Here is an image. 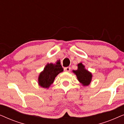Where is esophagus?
<instances>
[{
  "label": "esophagus",
  "mask_w": 124,
  "mask_h": 124,
  "mask_svg": "<svg viewBox=\"0 0 124 124\" xmlns=\"http://www.w3.org/2000/svg\"><path fill=\"white\" fill-rule=\"evenodd\" d=\"M64 70L67 72H69L70 71V67H66L64 68Z\"/></svg>",
  "instance_id": "1"
}]
</instances>
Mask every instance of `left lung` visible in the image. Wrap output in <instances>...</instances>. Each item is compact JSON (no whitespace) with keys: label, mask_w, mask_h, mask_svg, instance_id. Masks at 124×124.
<instances>
[{"label":"left lung","mask_w":124,"mask_h":124,"mask_svg":"<svg viewBox=\"0 0 124 124\" xmlns=\"http://www.w3.org/2000/svg\"><path fill=\"white\" fill-rule=\"evenodd\" d=\"M78 69L73 70V72L77 76L78 81L84 86H89L91 82L93 74L90 72L85 68V67L82 62L78 64Z\"/></svg>","instance_id":"8db88e82"}]
</instances>
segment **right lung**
Instances as JSON below:
<instances>
[{
    "label": "right lung",
    "instance_id": "add662e5",
    "mask_svg": "<svg viewBox=\"0 0 124 124\" xmlns=\"http://www.w3.org/2000/svg\"><path fill=\"white\" fill-rule=\"evenodd\" d=\"M63 70L60 63H47L43 70L39 74L38 78L39 86L45 89H48L53 84L55 77Z\"/></svg>",
    "mask_w": 124,
    "mask_h": 124
}]
</instances>
